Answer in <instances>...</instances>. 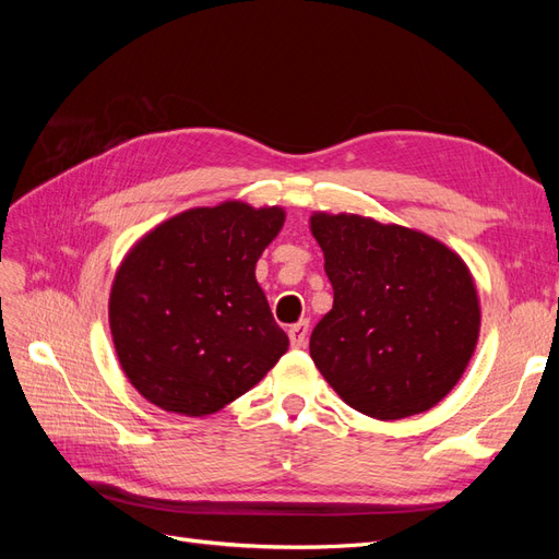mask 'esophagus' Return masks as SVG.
I'll list each match as a JSON object with an SVG mask.
<instances>
[{"instance_id": "esophagus-1", "label": "esophagus", "mask_w": 559, "mask_h": 559, "mask_svg": "<svg viewBox=\"0 0 559 559\" xmlns=\"http://www.w3.org/2000/svg\"><path fill=\"white\" fill-rule=\"evenodd\" d=\"M308 331H310V321L308 319H300L298 324L289 326V341L294 347H302L308 341Z\"/></svg>"}]
</instances>
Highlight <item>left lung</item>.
Masks as SVG:
<instances>
[{"mask_svg": "<svg viewBox=\"0 0 559 559\" xmlns=\"http://www.w3.org/2000/svg\"><path fill=\"white\" fill-rule=\"evenodd\" d=\"M333 308L310 335L319 373L368 417L425 413L462 378L480 308L468 267L445 245L357 214H314Z\"/></svg>", "mask_w": 559, "mask_h": 559, "instance_id": "8db88e82", "label": "left lung"}]
</instances>
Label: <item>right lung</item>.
<instances>
[{
	"label": "right lung",
	"instance_id": "obj_1",
	"mask_svg": "<svg viewBox=\"0 0 559 559\" xmlns=\"http://www.w3.org/2000/svg\"><path fill=\"white\" fill-rule=\"evenodd\" d=\"M284 224L245 202L183 212L130 249L111 286L118 361L163 411L212 415L242 396L289 345L257 282Z\"/></svg>",
	"mask_w": 559,
	"mask_h": 559
}]
</instances>
